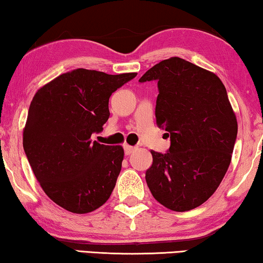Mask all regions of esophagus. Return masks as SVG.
Listing matches in <instances>:
<instances>
[{
    "label": "esophagus",
    "instance_id": "1",
    "mask_svg": "<svg viewBox=\"0 0 263 263\" xmlns=\"http://www.w3.org/2000/svg\"><path fill=\"white\" fill-rule=\"evenodd\" d=\"M135 151V147L129 146V145H124V153L125 156H130V154Z\"/></svg>",
    "mask_w": 263,
    "mask_h": 263
}]
</instances>
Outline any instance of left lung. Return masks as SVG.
Here are the masks:
<instances>
[{"mask_svg":"<svg viewBox=\"0 0 263 263\" xmlns=\"http://www.w3.org/2000/svg\"><path fill=\"white\" fill-rule=\"evenodd\" d=\"M157 81V125L167 133L166 153L151 151L147 185L158 202L185 212L210 199L231 163L237 120L217 75L171 57L151 68L139 82Z\"/></svg>","mask_w":263,"mask_h":263,"instance_id":"1","label":"left lung"}]
</instances>
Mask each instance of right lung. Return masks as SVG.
<instances>
[{
	"label": "right lung",
	"mask_w": 263,
	"mask_h": 263,
	"mask_svg": "<svg viewBox=\"0 0 263 263\" xmlns=\"http://www.w3.org/2000/svg\"><path fill=\"white\" fill-rule=\"evenodd\" d=\"M136 73L75 69L35 93L24 129L32 171L53 202L85 214L103 206L116 185L124 151L91 140L109 120L111 95Z\"/></svg>",
	"instance_id": "add662e5"
}]
</instances>
